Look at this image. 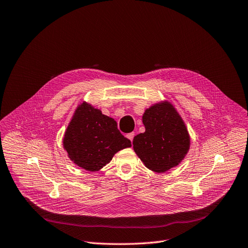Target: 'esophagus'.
<instances>
[{
	"label": "esophagus",
	"instance_id": "1",
	"mask_svg": "<svg viewBox=\"0 0 248 248\" xmlns=\"http://www.w3.org/2000/svg\"><path fill=\"white\" fill-rule=\"evenodd\" d=\"M134 137H135V133H130V134H127L126 135V138L130 140V141L132 142L133 141V139H134Z\"/></svg>",
	"mask_w": 248,
	"mask_h": 248
}]
</instances>
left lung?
I'll return each instance as SVG.
<instances>
[{"mask_svg": "<svg viewBox=\"0 0 248 248\" xmlns=\"http://www.w3.org/2000/svg\"><path fill=\"white\" fill-rule=\"evenodd\" d=\"M145 132L133 140V148L144 165L164 173L179 165L190 147V136L177 109L168 100H161L145 109Z\"/></svg>", "mask_w": 248, "mask_h": 248, "instance_id": "left-lung-1", "label": "left lung"}]
</instances>
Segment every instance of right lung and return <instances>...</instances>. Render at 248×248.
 <instances>
[{
	"instance_id": "add662e5",
	"label": "right lung",
	"mask_w": 248,
	"mask_h": 248,
	"mask_svg": "<svg viewBox=\"0 0 248 248\" xmlns=\"http://www.w3.org/2000/svg\"><path fill=\"white\" fill-rule=\"evenodd\" d=\"M62 147L73 163L90 172L108 164L118 151L132 147L112 117L88 103H80L62 137Z\"/></svg>"
}]
</instances>
